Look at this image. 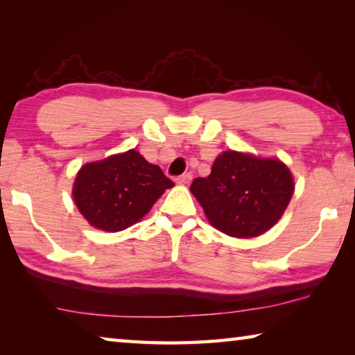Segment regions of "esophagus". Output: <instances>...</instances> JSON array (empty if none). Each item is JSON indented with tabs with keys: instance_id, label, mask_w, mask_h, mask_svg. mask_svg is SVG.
Returning a JSON list of instances; mask_svg holds the SVG:
<instances>
[{
	"instance_id": "34e87169",
	"label": "esophagus",
	"mask_w": 355,
	"mask_h": 355,
	"mask_svg": "<svg viewBox=\"0 0 355 355\" xmlns=\"http://www.w3.org/2000/svg\"><path fill=\"white\" fill-rule=\"evenodd\" d=\"M191 180H192L191 173H183V175H180V177L175 178V183H178V184H189Z\"/></svg>"
}]
</instances>
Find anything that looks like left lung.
I'll return each instance as SVG.
<instances>
[{
    "instance_id": "left-lung-1",
    "label": "left lung",
    "mask_w": 355,
    "mask_h": 355,
    "mask_svg": "<svg viewBox=\"0 0 355 355\" xmlns=\"http://www.w3.org/2000/svg\"><path fill=\"white\" fill-rule=\"evenodd\" d=\"M191 192L214 228L233 238H255L277 224L290 203L294 182L279 159L228 150L214 159L207 178Z\"/></svg>"
}]
</instances>
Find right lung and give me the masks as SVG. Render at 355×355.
I'll use <instances>...</instances> for the list:
<instances>
[{
  "instance_id": "right-lung-1",
  "label": "right lung",
  "mask_w": 355,
  "mask_h": 355,
  "mask_svg": "<svg viewBox=\"0 0 355 355\" xmlns=\"http://www.w3.org/2000/svg\"><path fill=\"white\" fill-rule=\"evenodd\" d=\"M173 186L159 166L136 150L84 164L73 183V200L89 224L120 232L136 224Z\"/></svg>"
}]
</instances>
